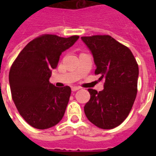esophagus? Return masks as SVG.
Masks as SVG:
<instances>
[{
    "label": "esophagus",
    "mask_w": 156,
    "mask_h": 156,
    "mask_svg": "<svg viewBox=\"0 0 156 156\" xmlns=\"http://www.w3.org/2000/svg\"><path fill=\"white\" fill-rule=\"evenodd\" d=\"M80 88H81L80 87H76V86H73V87H72V91L76 92V91H78V90H79Z\"/></svg>",
    "instance_id": "obj_1"
}]
</instances>
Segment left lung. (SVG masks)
<instances>
[{"instance_id": "8db88e82", "label": "left lung", "mask_w": 156, "mask_h": 156, "mask_svg": "<svg viewBox=\"0 0 156 156\" xmlns=\"http://www.w3.org/2000/svg\"><path fill=\"white\" fill-rule=\"evenodd\" d=\"M92 51L95 74L105 80L102 91L89 88L85 105L88 119L97 127L110 129L128 117L137 94L139 67L130 49L108 35L82 37Z\"/></svg>"}]
</instances>
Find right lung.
I'll return each mask as SVG.
<instances>
[{
	"mask_svg": "<svg viewBox=\"0 0 156 156\" xmlns=\"http://www.w3.org/2000/svg\"><path fill=\"white\" fill-rule=\"evenodd\" d=\"M78 37L39 36L27 43L13 62L9 72L12 98L19 114L33 128L49 129L63 117L71 88L55 87L49 78L62 52Z\"/></svg>",
	"mask_w": 156,
	"mask_h": 156,
	"instance_id": "add662e5",
	"label": "right lung"
}]
</instances>
